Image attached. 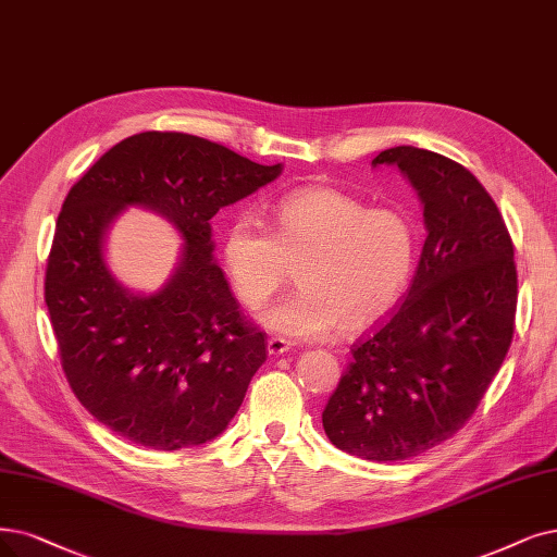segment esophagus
Masks as SVG:
<instances>
[{
	"mask_svg": "<svg viewBox=\"0 0 557 557\" xmlns=\"http://www.w3.org/2000/svg\"><path fill=\"white\" fill-rule=\"evenodd\" d=\"M267 349H270V354L272 356H281V354H285L287 349H290V343H287L285 338H270L267 341Z\"/></svg>",
	"mask_w": 557,
	"mask_h": 557,
	"instance_id": "1",
	"label": "esophagus"
}]
</instances>
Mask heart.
I'll use <instances>...</instances> for the list:
<instances>
[{
    "label": "heart",
    "mask_w": 557,
    "mask_h": 557,
    "mask_svg": "<svg viewBox=\"0 0 557 557\" xmlns=\"http://www.w3.org/2000/svg\"><path fill=\"white\" fill-rule=\"evenodd\" d=\"M272 226L242 216L224 239V262L237 297L249 308L270 301L293 276L299 287L260 320L290 338L354 333L393 308L411 281L418 231L397 208H368L329 187L281 196Z\"/></svg>",
    "instance_id": "heart-1"
}]
</instances>
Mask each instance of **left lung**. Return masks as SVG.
Instances as JSON below:
<instances>
[{
  "instance_id": "obj_1",
  "label": "left lung",
  "mask_w": 557,
  "mask_h": 557,
  "mask_svg": "<svg viewBox=\"0 0 557 557\" xmlns=\"http://www.w3.org/2000/svg\"><path fill=\"white\" fill-rule=\"evenodd\" d=\"M418 189L428 237L405 301L351 345L322 411L326 436L370 461H403L457 434L515 336V244L478 177L438 152L397 146Z\"/></svg>"
}]
</instances>
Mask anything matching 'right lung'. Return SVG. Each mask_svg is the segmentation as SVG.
<instances>
[{
  "mask_svg": "<svg viewBox=\"0 0 557 557\" xmlns=\"http://www.w3.org/2000/svg\"><path fill=\"white\" fill-rule=\"evenodd\" d=\"M262 166L185 132H141L88 169L65 196L46 270L61 368L102 425L137 446L181 450L226 430L267 359V336L242 313L212 260L210 219L272 183ZM127 205L164 213L186 239L158 296H132L101 256L106 226Z\"/></svg>",
  "mask_w": 557,
  "mask_h": 557,
  "instance_id": "add662e5",
  "label": "right lung"
}]
</instances>
